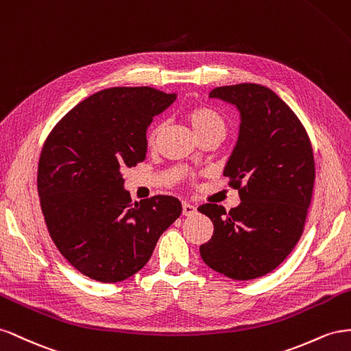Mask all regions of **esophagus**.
<instances>
[{"instance_id": "esophagus-1", "label": "esophagus", "mask_w": 351, "mask_h": 351, "mask_svg": "<svg viewBox=\"0 0 351 351\" xmlns=\"http://www.w3.org/2000/svg\"><path fill=\"white\" fill-rule=\"evenodd\" d=\"M197 212V207L191 203H182V215L184 216H193Z\"/></svg>"}]
</instances>
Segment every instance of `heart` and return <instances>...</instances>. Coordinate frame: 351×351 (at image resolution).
Listing matches in <instances>:
<instances>
[{"mask_svg": "<svg viewBox=\"0 0 351 351\" xmlns=\"http://www.w3.org/2000/svg\"><path fill=\"white\" fill-rule=\"evenodd\" d=\"M186 119L198 138L208 134H220L223 136L226 135L228 125H226L225 117L212 107L198 106V107L189 108L186 113ZM163 128H165L163 123H158L152 129V132H149V136H148L149 147L156 145L160 134L163 132Z\"/></svg>", "mask_w": 351, "mask_h": 351, "instance_id": "b5f03b06", "label": "heart"}]
</instances>
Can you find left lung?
I'll list each match as a JSON object with an SVG mask.
<instances>
[{"label":"left lung","mask_w":351,"mask_h":351,"mask_svg":"<svg viewBox=\"0 0 351 351\" xmlns=\"http://www.w3.org/2000/svg\"><path fill=\"white\" fill-rule=\"evenodd\" d=\"M210 97L241 112L223 172L241 203L229 212L215 203L198 207L215 228L199 254L216 272L248 281L272 272L302 238L316 176L313 148L297 114L272 89L237 84L217 86Z\"/></svg>","instance_id":"8db88e82"}]
</instances>
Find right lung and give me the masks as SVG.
I'll use <instances>...</instances> for the list:
<instances>
[{"label":"right lung","mask_w":351,"mask_h":351,"mask_svg":"<svg viewBox=\"0 0 351 351\" xmlns=\"http://www.w3.org/2000/svg\"><path fill=\"white\" fill-rule=\"evenodd\" d=\"M149 86H117L75 106L48 134L38 194L49 237L82 275L125 281L141 270L182 212L179 199L132 202L120 172L144 162L147 126L175 101Z\"/></svg>","instance_id":"right-lung-1"}]
</instances>
